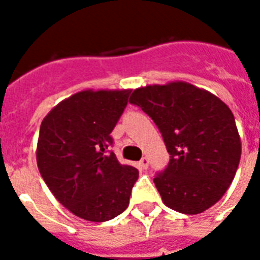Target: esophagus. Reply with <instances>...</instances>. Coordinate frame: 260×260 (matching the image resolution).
Here are the masks:
<instances>
[{
  "instance_id": "esophagus-1",
  "label": "esophagus",
  "mask_w": 260,
  "mask_h": 260,
  "mask_svg": "<svg viewBox=\"0 0 260 260\" xmlns=\"http://www.w3.org/2000/svg\"><path fill=\"white\" fill-rule=\"evenodd\" d=\"M139 166H140V169H143V170H147V169H148V159L143 158L142 160L139 162Z\"/></svg>"
}]
</instances>
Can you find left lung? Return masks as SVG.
<instances>
[{
	"instance_id": "left-lung-1",
	"label": "left lung",
	"mask_w": 260,
	"mask_h": 260,
	"mask_svg": "<svg viewBox=\"0 0 260 260\" xmlns=\"http://www.w3.org/2000/svg\"><path fill=\"white\" fill-rule=\"evenodd\" d=\"M129 102L154 120L170 154L166 170L154 178L163 204L198 214L220 201L242 156L240 135L225 102L183 81L138 87Z\"/></svg>"
}]
</instances>
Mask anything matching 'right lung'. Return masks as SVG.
<instances>
[{
	"instance_id": "add662e5",
	"label": "right lung",
	"mask_w": 260,
	"mask_h": 260,
	"mask_svg": "<svg viewBox=\"0 0 260 260\" xmlns=\"http://www.w3.org/2000/svg\"><path fill=\"white\" fill-rule=\"evenodd\" d=\"M131 89H86L64 98L43 118L36 162L55 198L86 221L112 220L129 205L139 171L108 147Z\"/></svg>"
}]
</instances>
